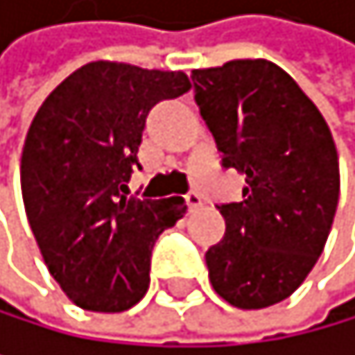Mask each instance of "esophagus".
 I'll return each mask as SVG.
<instances>
[{"label":"esophagus","instance_id":"obj_1","mask_svg":"<svg viewBox=\"0 0 355 355\" xmlns=\"http://www.w3.org/2000/svg\"><path fill=\"white\" fill-rule=\"evenodd\" d=\"M184 200H187V205H189V211H198L202 207V196H200V193H196V191H189L187 196H184Z\"/></svg>","mask_w":355,"mask_h":355}]
</instances>
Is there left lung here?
I'll return each instance as SVG.
<instances>
[{
	"instance_id": "left-lung-1",
	"label": "left lung",
	"mask_w": 355,
	"mask_h": 355,
	"mask_svg": "<svg viewBox=\"0 0 355 355\" xmlns=\"http://www.w3.org/2000/svg\"><path fill=\"white\" fill-rule=\"evenodd\" d=\"M191 80L222 166L247 182L242 202L218 207L227 233L207 251L209 280L238 309H264L298 289L329 238L340 196L334 137L269 60L198 69Z\"/></svg>"
}]
</instances>
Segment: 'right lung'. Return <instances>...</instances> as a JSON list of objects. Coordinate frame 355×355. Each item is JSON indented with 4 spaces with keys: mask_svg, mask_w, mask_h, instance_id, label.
Returning a JSON list of instances; mask_svg holds the SVG:
<instances>
[{
    "mask_svg": "<svg viewBox=\"0 0 355 355\" xmlns=\"http://www.w3.org/2000/svg\"><path fill=\"white\" fill-rule=\"evenodd\" d=\"M189 88L182 71L91 62L33 117L21 150L26 216L51 275L86 311L142 300L155 240L187 213L182 198H126V182L150 108Z\"/></svg>",
    "mask_w": 355,
    "mask_h": 355,
    "instance_id": "obj_1",
    "label": "right lung"
}]
</instances>
